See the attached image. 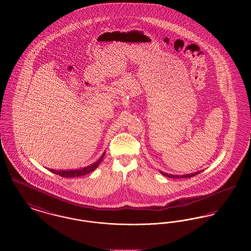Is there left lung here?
<instances>
[{
    "label": "left lung",
    "instance_id": "8db88e82",
    "mask_svg": "<svg viewBox=\"0 0 251 251\" xmlns=\"http://www.w3.org/2000/svg\"><path fill=\"white\" fill-rule=\"evenodd\" d=\"M160 172H161V174H162V175L166 176L167 178H173V179H183V178H191V177H194V176H196V175L200 174L201 171H197V172H195V173H191V174H185V175H172V174L165 173V172H163V171H160Z\"/></svg>",
    "mask_w": 251,
    "mask_h": 251
}]
</instances>
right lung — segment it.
<instances>
[{"mask_svg":"<svg viewBox=\"0 0 251 251\" xmlns=\"http://www.w3.org/2000/svg\"><path fill=\"white\" fill-rule=\"evenodd\" d=\"M105 155V152L102 153V155L99 158V160L93 163L92 165H89L87 167H82V168H78V169H70V170H55V169H50L49 170L54 174H57L61 177L64 178H75V177H81L86 175L92 171H94L97 167L100 166V164L101 163V161L103 160V157Z\"/></svg>","mask_w":251,"mask_h":251,"instance_id":"add662e5","label":"right lung"}]
</instances>
